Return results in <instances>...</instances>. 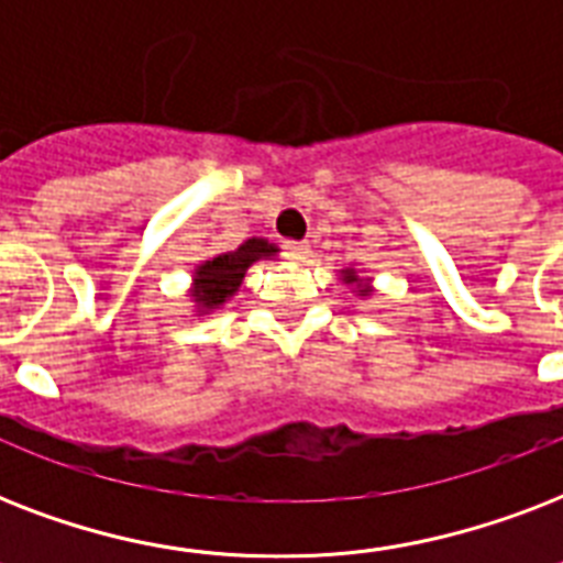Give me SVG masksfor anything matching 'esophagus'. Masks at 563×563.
Segmentation results:
<instances>
[{"instance_id":"1","label":"esophagus","mask_w":563,"mask_h":563,"mask_svg":"<svg viewBox=\"0 0 563 563\" xmlns=\"http://www.w3.org/2000/svg\"><path fill=\"white\" fill-rule=\"evenodd\" d=\"M283 251H286V256H289V260H295V263H307L309 254H312L309 242H286V245H283Z\"/></svg>"}]
</instances>
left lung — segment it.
Segmentation results:
<instances>
[{"mask_svg": "<svg viewBox=\"0 0 563 563\" xmlns=\"http://www.w3.org/2000/svg\"><path fill=\"white\" fill-rule=\"evenodd\" d=\"M342 280L347 283V286H356V295H362V298H368L371 291H374V286H371V277H360V274H356V268H342Z\"/></svg>", "mask_w": 563, "mask_h": 563, "instance_id": "obj_1", "label": "left lung"}]
</instances>
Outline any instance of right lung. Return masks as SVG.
I'll list each match as a JSON object with an SVG mask.
<instances>
[{"label": "right lung", "mask_w": 563, "mask_h": 563, "mask_svg": "<svg viewBox=\"0 0 563 563\" xmlns=\"http://www.w3.org/2000/svg\"><path fill=\"white\" fill-rule=\"evenodd\" d=\"M280 254V247L268 242V239H245L236 251H224L210 260H203L201 265H195L192 289L189 298L195 300V312L198 316H210L216 309H221L233 295L239 291L245 272L256 260H268V256Z\"/></svg>", "instance_id": "1"}]
</instances>
